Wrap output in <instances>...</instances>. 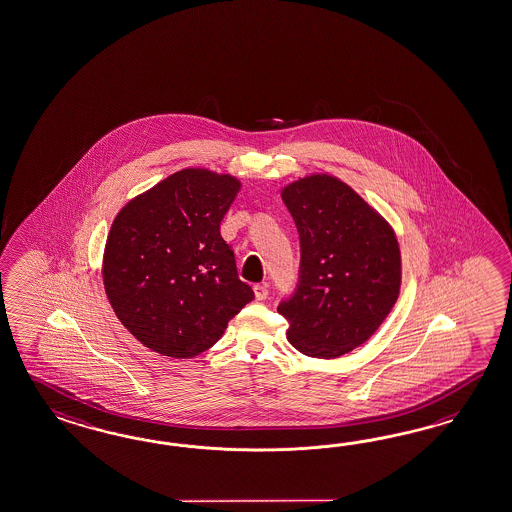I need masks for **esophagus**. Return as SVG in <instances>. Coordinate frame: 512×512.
Instances as JSON below:
<instances>
[{"label": "esophagus", "instance_id": "34e87169", "mask_svg": "<svg viewBox=\"0 0 512 512\" xmlns=\"http://www.w3.org/2000/svg\"><path fill=\"white\" fill-rule=\"evenodd\" d=\"M254 295H256V299H258V301H263V299H267V295H269V291H267V286H263V284H256V286H254Z\"/></svg>", "mask_w": 512, "mask_h": 512}]
</instances>
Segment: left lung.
<instances>
[{
	"mask_svg": "<svg viewBox=\"0 0 512 512\" xmlns=\"http://www.w3.org/2000/svg\"><path fill=\"white\" fill-rule=\"evenodd\" d=\"M301 237V276L278 314L288 340L312 358H338L366 343L401 291V250L392 224L351 185L317 172L282 189Z\"/></svg>",
	"mask_w": 512,
	"mask_h": 512,
	"instance_id": "left-lung-1",
	"label": "left lung"
}]
</instances>
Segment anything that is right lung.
Here are the masks:
<instances>
[{
  "mask_svg": "<svg viewBox=\"0 0 512 512\" xmlns=\"http://www.w3.org/2000/svg\"><path fill=\"white\" fill-rule=\"evenodd\" d=\"M241 182L208 169L174 172L132 198L105 241L102 278L118 321L145 347L193 358L223 338L254 299L221 236Z\"/></svg>",
  "mask_w": 512,
  "mask_h": 512,
  "instance_id": "1",
  "label": "right lung"
}]
</instances>
